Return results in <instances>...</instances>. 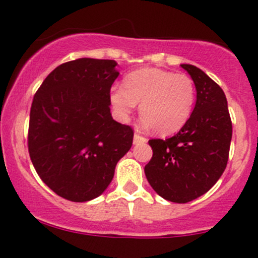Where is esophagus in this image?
Listing matches in <instances>:
<instances>
[{"label": "esophagus", "instance_id": "esophagus-1", "mask_svg": "<svg viewBox=\"0 0 258 258\" xmlns=\"http://www.w3.org/2000/svg\"><path fill=\"white\" fill-rule=\"evenodd\" d=\"M147 142V139L144 136H140V135L135 134L134 136V145H141V144H146Z\"/></svg>", "mask_w": 258, "mask_h": 258}]
</instances>
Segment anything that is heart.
I'll use <instances>...</instances> for the list:
<instances>
[{
  "label": "heart",
  "instance_id": "1",
  "mask_svg": "<svg viewBox=\"0 0 258 258\" xmlns=\"http://www.w3.org/2000/svg\"><path fill=\"white\" fill-rule=\"evenodd\" d=\"M195 101L191 77L155 67L130 72L123 87L112 86L110 91V102L119 119L126 121L140 103L141 124L161 136L176 134L187 123Z\"/></svg>",
  "mask_w": 258,
  "mask_h": 258
}]
</instances>
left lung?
<instances>
[{
  "instance_id": "obj_1",
  "label": "left lung",
  "mask_w": 258,
  "mask_h": 258,
  "mask_svg": "<svg viewBox=\"0 0 258 258\" xmlns=\"http://www.w3.org/2000/svg\"><path fill=\"white\" fill-rule=\"evenodd\" d=\"M196 87V105L187 123L167 140H150L153 155L145 166L148 183L162 199L186 204L202 196L225 171L232 122L222 88L202 70L181 64Z\"/></svg>"
}]
</instances>
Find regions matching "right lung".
I'll use <instances>...</instances> for the list:
<instances>
[{"instance_id": "right-lung-1", "label": "right lung", "mask_w": 258, "mask_h": 258, "mask_svg": "<svg viewBox=\"0 0 258 258\" xmlns=\"http://www.w3.org/2000/svg\"><path fill=\"white\" fill-rule=\"evenodd\" d=\"M113 59L83 58L59 64L33 97L28 152L36 172L58 196L86 202L105 192L134 131L110 110L119 72Z\"/></svg>"}]
</instances>
